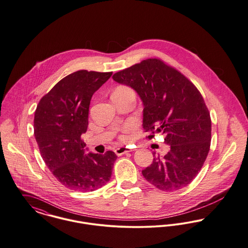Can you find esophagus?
<instances>
[{"mask_svg":"<svg viewBox=\"0 0 248 248\" xmlns=\"http://www.w3.org/2000/svg\"><path fill=\"white\" fill-rule=\"evenodd\" d=\"M132 150L128 147H120V148H117L115 150V154L117 155H122L124 154H127L129 152H131Z\"/></svg>","mask_w":248,"mask_h":248,"instance_id":"34e87169","label":"esophagus"}]
</instances>
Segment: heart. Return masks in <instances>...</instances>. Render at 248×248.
I'll use <instances>...</instances> for the list:
<instances>
[{
	"mask_svg": "<svg viewBox=\"0 0 248 248\" xmlns=\"http://www.w3.org/2000/svg\"><path fill=\"white\" fill-rule=\"evenodd\" d=\"M124 87H120L118 88V89H124ZM129 130H130V126H126V127H125V129H124V131L125 132H128Z\"/></svg>",
	"mask_w": 248,
	"mask_h": 248,
	"instance_id": "b5f03b06",
	"label": "heart"
}]
</instances>
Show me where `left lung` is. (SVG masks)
I'll return each instance as SVG.
<instances>
[{
	"label": "left lung",
	"instance_id": "8db88e82",
	"mask_svg": "<svg viewBox=\"0 0 248 248\" xmlns=\"http://www.w3.org/2000/svg\"><path fill=\"white\" fill-rule=\"evenodd\" d=\"M112 78L140 96L145 132L161 133L170 145L162 156L153 153L155 158L142 170L143 177L163 191L189 185L202 168L211 144V118L201 93L158 59L144 60Z\"/></svg>",
	"mask_w": 248,
	"mask_h": 248
}]
</instances>
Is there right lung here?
Returning a JSON list of instances; mask_svg holds the SVG:
<instances>
[{
	"label": "right lung",
	"instance_id": "add662e5",
	"mask_svg": "<svg viewBox=\"0 0 248 248\" xmlns=\"http://www.w3.org/2000/svg\"><path fill=\"white\" fill-rule=\"evenodd\" d=\"M112 72L79 70L61 79L41 98L34 113V137L46 165L69 189L93 191L112 174L117 155L88 153L81 135L88 127L93 94Z\"/></svg>",
	"mask_w": 248,
	"mask_h": 248
}]
</instances>
